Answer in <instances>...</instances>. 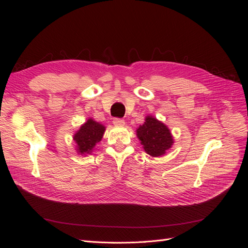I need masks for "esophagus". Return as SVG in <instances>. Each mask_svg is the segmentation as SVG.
Listing matches in <instances>:
<instances>
[{
    "instance_id": "esophagus-1",
    "label": "esophagus",
    "mask_w": 248,
    "mask_h": 248,
    "mask_svg": "<svg viewBox=\"0 0 248 248\" xmlns=\"http://www.w3.org/2000/svg\"><path fill=\"white\" fill-rule=\"evenodd\" d=\"M112 123H114V125H116V126H124V125H125V121H124V120L118 119V118L114 119V121H112Z\"/></svg>"
}]
</instances>
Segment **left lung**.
<instances>
[{
  "instance_id": "obj_1",
  "label": "left lung",
  "mask_w": 248,
  "mask_h": 248,
  "mask_svg": "<svg viewBox=\"0 0 248 248\" xmlns=\"http://www.w3.org/2000/svg\"><path fill=\"white\" fill-rule=\"evenodd\" d=\"M137 137L145 152L152 157L164 155L175 142L169 127L151 115L146 116L144 124L138 127Z\"/></svg>"
}]
</instances>
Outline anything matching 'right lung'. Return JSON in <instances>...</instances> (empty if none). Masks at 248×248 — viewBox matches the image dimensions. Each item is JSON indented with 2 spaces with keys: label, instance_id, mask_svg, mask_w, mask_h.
I'll return each instance as SVG.
<instances>
[{
  "label": "right lung",
  "instance_id": "right-lung-1",
  "mask_svg": "<svg viewBox=\"0 0 248 248\" xmlns=\"http://www.w3.org/2000/svg\"><path fill=\"white\" fill-rule=\"evenodd\" d=\"M104 132H106V126L92 118H89L88 121L82 124L79 129L73 134V140L77 145V153L82 156L91 154L95 146L102 140Z\"/></svg>",
  "mask_w": 248,
  "mask_h": 248
}]
</instances>
